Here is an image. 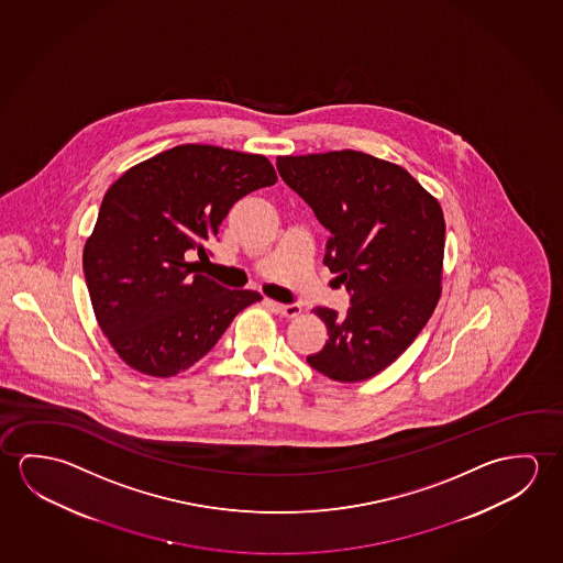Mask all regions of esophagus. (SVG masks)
I'll list each match as a JSON object with an SVG mask.
<instances>
[{"instance_id": "1", "label": "esophagus", "mask_w": 563, "mask_h": 563, "mask_svg": "<svg viewBox=\"0 0 563 563\" xmlns=\"http://www.w3.org/2000/svg\"><path fill=\"white\" fill-rule=\"evenodd\" d=\"M268 305H272L274 309H276L277 312H282L284 317H287V319H295L299 312H301V305L291 303V305H284V303H274V301H268Z\"/></svg>"}]
</instances>
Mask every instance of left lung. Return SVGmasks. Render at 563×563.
Returning a JSON list of instances; mask_svg holds the SVG:
<instances>
[{"label": "left lung", "instance_id": "left-lung-1", "mask_svg": "<svg viewBox=\"0 0 563 563\" xmlns=\"http://www.w3.org/2000/svg\"><path fill=\"white\" fill-rule=\"evenodd\" d=\"M277 170L331 232L322 262L352 295L342 317L312 309L329 340L307 362L340 384L369 379L411 346L437 309L442 207L399 164L366 152L277 156Z\"/></svg>", "mask_w": 563, "mask_h": 563}]
</instances>
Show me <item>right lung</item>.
<instances>
[{
	"label": "right lung",
	"mask_w": 563,
	"mask_h": 563,
	"mask_svg": "<svg viewBox=\"0 0 563 563\" xmlns=\"http://www.w3.org/2000/svg\"><path fill=\"white\" fill-rule=\"evenodd\" d=\"M277 181L272 162L213 144H179L117 179L84 246V274L99 329L126 366L172 377L213 349L249 305L197 272L231 207Z\"/></svg>",
	"instance_id": "obj_1"
}]
</instances>
